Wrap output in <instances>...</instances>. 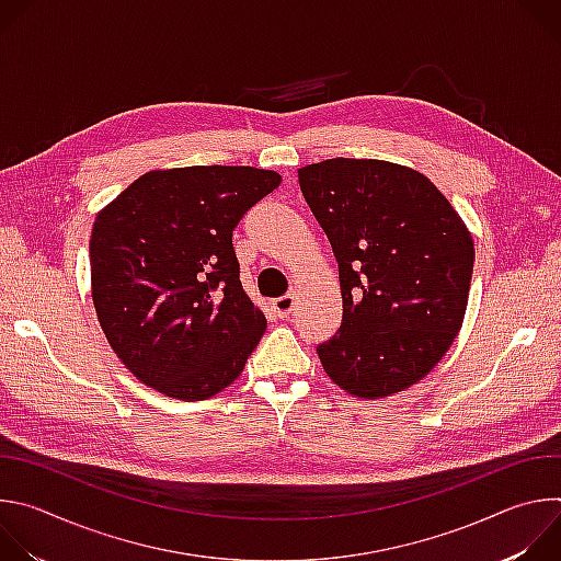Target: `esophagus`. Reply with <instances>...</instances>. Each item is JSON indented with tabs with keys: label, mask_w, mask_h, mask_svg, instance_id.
Masks as SVG:
<instances>
[{
	"label": "esophagus",
	"mask_w": 561,
	"mask_h": 561,
	"mask_svg": "<svg viewBox=\"0 0 561 561\" xmlns=\"http://www.w3.org/2000/svg\"><path fill=\"white\" fill-rule=\"evenodd\" d=\"M273 308H275V312L279 314V317H286L293 308H295V295H284V297H277L275 301H273Z\"/></svg>",
	"instance_id": "esophagus-1"
}]
</instances>
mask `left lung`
<instances>
[{
	"label": "left lung",
	"mask_w": 561,
	"mask_h": 561,
	"mask_svg": "<svg viewBox=\"0 0 561 561\" xmlns=\"http://www.w3.org/2000/svg\"><path fill=\"white\" fill-rule=\"evenodd\" d=\"M297 173L340 264L344 299L342 327L319 344V362L355 397L411 388L461 329L470 230L426 175L402 164L335 157Z\"/></svg>",
	"instance_id": "8db88e82"
}]
</instances>
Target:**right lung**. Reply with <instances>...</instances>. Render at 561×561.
<instances>
[{
	"label": "right lung",
	"mask_w": 561,
	"mask_h": 561,
	"mask_svg": "<svg viewBox=\"0 0 561 561\" xmlns=\"http://www.w3.org/2000/svg\"><path fill=\"white\" fill-rule=\"evenodd\" d=\"M282 182L253 167L150 171L91 232L100 327L148 388L199 402L230 386L266 331L239 282L232 230Z\"/></svg>",
	"instance_id": "obj_1"
}]
</instances>
